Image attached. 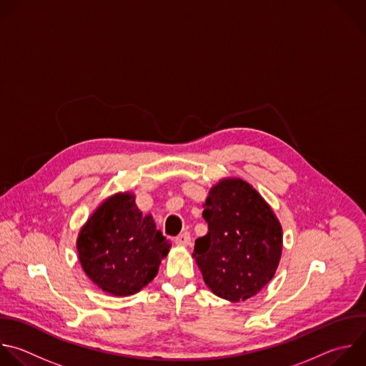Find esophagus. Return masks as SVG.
Instances as JSON below:
<instances>
[{"instance_id": "1", "label": "esophagus", "mask_w": 366, "mask_h": 366, "mask_svg": "<svg viewBox=\"0 0 366 366\" xmlns=\"http://www.w3.org/2000/svg\"><path fill=\"white\" fill-rule=\"evenodd\" d=\"M175 244L177 246H181V247H187V246H189V242H191V237H189V234L188 232H182V234H179L178 237H175Z\"/></svg>"}]
</instances>
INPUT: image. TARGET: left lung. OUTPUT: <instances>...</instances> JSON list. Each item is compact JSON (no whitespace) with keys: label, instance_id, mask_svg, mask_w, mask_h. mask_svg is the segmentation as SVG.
Wrapping results in <instances>:
<instances>
[{"label":"left lung","instance_id":"1","mask_svg":"<svg viewBox=\"0 0 366 366\" xmlns=\"http://www.w3.org/2000/svg\"><path fill=\"white\" fill-rule=\"evenodd\" d=\"M208 232L195 239V259L209 290L228 302L256 296L273 277L283 229L272 207L247 181L222 178L202 204Z\"/></svg>","mask_w":366,"mask_h":366}]
</instances>
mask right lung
Instances as JSON below:
<instances>
[{"label": "right lung", "mask_w": 366, "mask_h": 366, "mask_svg": "<svg viewBox=\"0 0 366 366\" xmlns=\"http://www.w3.org/2000/svg\"><path fill=\"white\" fill-rule=\"evenodd\" d=\"M76 247L86 276L103 292L124 297L154 280L171 241L127 191L100 202L80 228Z\"/></svg>", "instance_id": "right-lung-1"}]
</instances>
